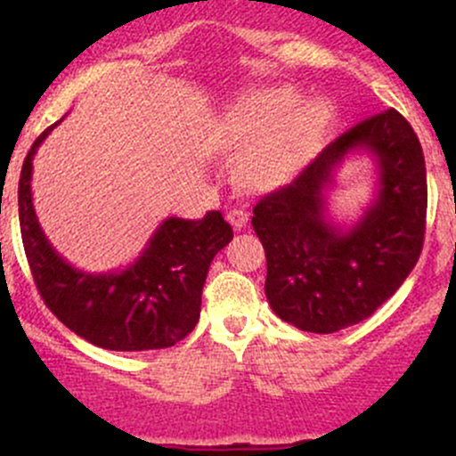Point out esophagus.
Instances as JSON below:
<instances>
[{"instance_id": "34e87169", "label": "esophagus", "mask_w": 456, "mask_h": 456, "mask_svg": "<svg viewBox=\"0 0 456 456\" xmlns=\"http://www.w3.org/2000/svg\"><path fill=\"white\" fill-rule=\"evenodd\" d=\"M226 219H228L230 226H232L234 230H241L248 224V213H246V210L232 208V210H228Z\"/></svg>"}]
</instances>
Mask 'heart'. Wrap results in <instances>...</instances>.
<instances>
[{
  "label": "heart",
  "instance_id": "1",
  "mask_svg": "<svg viewBox=\"0 0 456 456\" xmlns=\"http://www.w3.org/2000/svg\"><path fill=\"white\" fill-rule=\"evenodd\" d=\"M333 110L325 101L300 105L292 87H267L234 102L226 116L228 135L252 147L241 164L252 186H276L300 171L322 147Z\"/></svg>",
  "mask_w": 456,
  "mask_h": 456
}]
</instances>
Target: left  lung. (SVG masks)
I'll return each instance as SVG.
<instances>
[{
  "label": "left lung",
  "mask_w": 456,
  "mask_h": 456,
  "mask_svg": "<svg viewBox=\"0 0 456 456\" xmlns=\"http://www.w3.org/2000/svg\"><path fill=\"white\" fill-rule=\"evenodd\" d=\"M376 164V197L358 223L329 215L335 171L351 155ZM426 164L400 111L370 116L327 144L283 189L255 206L265 250V297L281 321L312 333L358 325L387 303L419 259L426 230Z\"/></svg>",
  "instance_id": "left-lung-1"
}]
</instances>
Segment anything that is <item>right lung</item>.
I'll return each mask as SVG.
<instances>
[{
	"instance_id": "1",
	"label": "right lung",
	"mask_w": 456,
	"mask_h": 456,
	"mask_svg": "<svg viewBox=\"0 0 456 456\" xmlns=\"http://www.w3.org/2000/svg\"><path fill=\"white\" fill-rule=\"evenodd\" d=\"M53 129L35 140L19 177V226L41 298L68 330L102 349L173 346L195 330L206 274L232 228L219 210L201 219L167 217L125 270H78L54 250L32 206V159Z\"/></svg>"
}]
</instances>
